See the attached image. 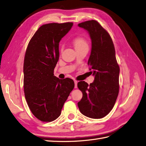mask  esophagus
<instances>
[{"mask_svg": "<svg viewBox=\"0 0 146 146\" xmlns=\"http://www.w3.org/2000/svg\"><path fill=\"white\" fill-rule=\"evenodd\" d=\"M74 83H75V88H77L78 82L77 81V80H74Z\"/></svg>", "mask_w": 146, "mask_h": 146, "instance_id": "34e87169", "label": "esophagus"}]
</instances>
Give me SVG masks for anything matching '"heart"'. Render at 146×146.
Instances as JSON below:
<instances>
[{"label": "heart", "instance_id": "heart-1", "mask_svg": "<svg viewBox=\"0 0 146 146\" xmlns=\"http://www.w3.org/2000/svg\"><path fill=\"white\" fill-rule=\"evenodd\" d=\"M73 44L76 51L83 48H88V44L87 42L86 41V40L82 37L75 38L73 41Z\"/></svg>", "mask_w": 146, "mask_h": 146}]
</instances>
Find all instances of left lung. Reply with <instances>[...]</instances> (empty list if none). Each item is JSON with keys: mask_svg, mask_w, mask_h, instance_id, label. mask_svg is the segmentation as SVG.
Here are the masks:
<instances>
[{"mask_svg": "<svg viewBox=\"0 0 146 146\" xmlns=\"http://www.w3.org/2000/svg\"><path fill=\"white\" fill-rule=\"evenodd\" d=\"M88 32L92 48L88 64L94 76L89 85L84 81L77 84L83 93L78 103L80 112L89 118L104 117L111 111L119 92V67L109 34L94 20L78 25Z\"/></svg>", "mask_w": 146, "mask_h": 146, "instance_id": "obj_1", "label": "left lung"}]
</instances>
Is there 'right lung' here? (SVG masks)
<instances>
[{
	"instance_id": "1",
	"label": "right lung",
	"mask_w": 146,
	"mask_h": 146,
	"mask_svg": "<svg viewBox=\"0 0 146 146\" xmlns=\"http://www.w3.org/2000/svg\"><path fill=\"white\" fill-rule=\"evenodd\" d=\"M72 25V22L42 25L30 40L25 53V98L33 114L43 122L52 121L60 116L74 88L72 79H59L54 75L59 58V43Z\"/></svg>"
}]
</instances>
